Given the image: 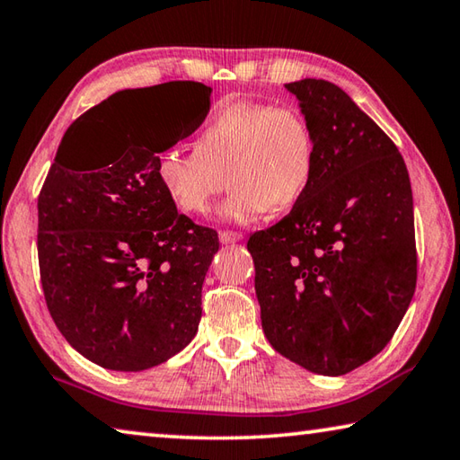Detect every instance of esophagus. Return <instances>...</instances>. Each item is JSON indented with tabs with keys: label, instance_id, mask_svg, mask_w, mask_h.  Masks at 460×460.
Wrapping results in <instances>:
<instances>
[{
	"label": "esophagus",
	"instance_id": "34e87169",
	"mask_svg": "<svg viewBox=\"0 0 460 460\" xmlns=\"http://www.w3.org/2000/svg\"><path fill=\"white\" fill-rule=\"evenodd\" d=\"M219 239H221V243H237V241L243 239V235H241V233H237V231L223 229V231H219Z\"/></svg>",
	"mask_w": 460,
	"mask_h": 460
}]
</instances>
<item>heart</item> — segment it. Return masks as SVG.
Returning a JSON list of instances; mask_svg holds the SVG:
<instances>
[{"mask_svg": "<svg viewBox=\"0 0 460 460\" xmlns=\"http://www.w3.org/2000/svg\"><path fill=\"white\" fill-rule=\"evenodd\" d=\"M316 137L306 115L294 107L231 101L217 109L197 146L174 144L155 160V178L172 205L205 215L227 172L233 186L221 207L225 219L249 223L271 207H294L313 182Z\"/></svg>", "mask_w": 460, "mask_h": 460, "instance_id": "obj_1", "label": "heart"}]
</instances>
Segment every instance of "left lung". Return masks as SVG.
I'll return each instance as SVG.
<instances>
[{
    "label": "left lung",
    "mask_w": 460,
    "mask_h": 460,
    "mask_svg": "<svg viewBox=\"0 0 460 460\" xmlns=\"http://www.w3.org/2000/svg\"><path fill=\"white\" fill-rule=\"evenodd\" d=\"M316 137V170L292 211L255 231L261 326L286 359L345 376L376 357L416 290L414 202L387 134L337 84L288 83Z\"/></svg>",
    "instance_id": "1"
}]
</instances>
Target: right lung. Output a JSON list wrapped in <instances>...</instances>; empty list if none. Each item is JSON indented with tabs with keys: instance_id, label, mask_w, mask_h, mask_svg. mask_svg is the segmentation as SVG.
I'll list each match as a JSON object with an SVG mask.
<instances>
[{
	"instance_id": "right-lung-1",
	"label": "right lung",
	"mask_w": 460,
	"mask_h": 460,
	"mask_svg": "<svg viewBox=\"0 0 460 460\" xmlns=\"http://www.w3.org/2000/svg\"><path fill=\"white\" fill-rule=\"evenodd\" d=\"M158 87L166 89L160 97L150 95L155 87L128 89L84 111L38 194L49 313L71 347L115 371L150 369L189 345L219 252L217 231L178 213L154 172L158 154L205 121L213 89L194 81ZM126 102L183 113L160 130V119H123Z\"/></svg>"
}]
</instances>
